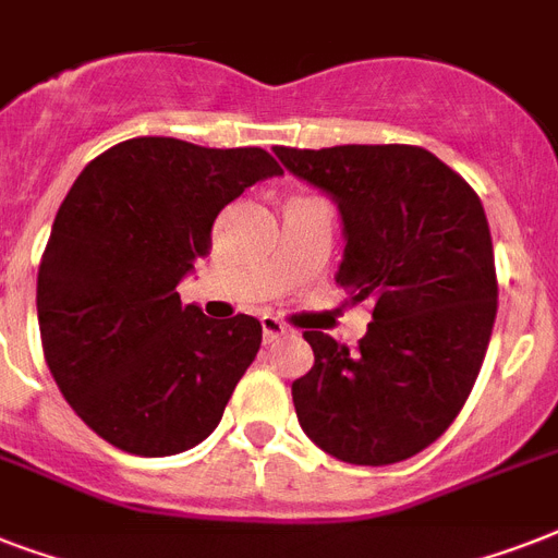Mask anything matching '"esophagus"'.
<instances>
[{"mask_svg": "<svg viewBox=\"0 0 558 558\" xmlns=\"http://www.w3.org/2000/svg\"><path fill=\"white\" fill-rule=\"evenodd\" d=\"M260 327H263V341H275V339H280V336H287V332H289L287 324L278 322V318H271V315H263Z\"/></svg>", "mask_w": 558, "mask_h": 558, "instance_id": "34e87169", "label": "esophagus"}]
</instances>
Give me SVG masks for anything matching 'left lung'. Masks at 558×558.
Here are the masks:
<instances>
[{"instance_id":"left-lung-1","label":"left lung","mask_w":558,"mask_h":558,"mask_svg":"<svg viewBox=\"0 0 558 558\" xmlns=\"http://www.w3.org/2000/svg\"><path fill=\"white\" fill-rule=\"evenodd\" d=\"M275 156L336 199L348 240L336 283L373 306L353 353L304 330L315 365L292 381L298 423L344 463L414 458L454 423L489 348L498 280L484 205L466 179L411 144Z\"/></svg>"}]
</instances>
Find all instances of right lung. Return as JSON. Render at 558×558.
Returning <instances> with one entry per match:
<instances>
[{"instance_id": "1", "label": "right lung", "mask_w": 558, "mask_h": 558, "mask_svg": "<svg viewBox=\"0 0 558 558\" xmlns=\"http://www.w3.org/2000/svg\"><path fill=\"white\" fill-rule=\"evenodd\" d=\"M280 173L260 147L142 135L92 159L65 193L39 260V339L65 402L116 449L168 458L222 420L263 327L214 322L177 287L210 252L219 210Z\"/></svg>"}]
</instances>
